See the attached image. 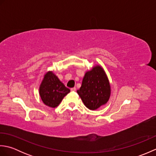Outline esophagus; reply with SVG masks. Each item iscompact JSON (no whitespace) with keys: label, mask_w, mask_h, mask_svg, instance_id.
Here are the masks:
<instances>
[{"label":"esophagus","mask_w":156,"mask_h":156,"mask_svg":"<svg viewBox=\"0 0 156 156\" xmlns=\"http://www.w3.org/2000/svg\"><path fill=\"white\" fill-rule=\"evenodd\" d=\"M70 90L72 91V92H75L76 90V88L74 87V88H72L71 89H70Z\"/></svg>","instance_id":"34e87169"}]
</instances>
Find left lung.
Returning a JSON list of instances; mask_svg holds the SVG:
<instances>
[{
  "mask_svg": "<svg viewBox=\"0 0 156 156\" xmlns=\"http://www.w3.org/2000/svg\"><path fill=\"white\" fill-rule=\"evenodd\" d=\"M77 93L84 105L90 110H96L107 103L110 98L111 86L101 66H96L86 72Z\"/></svg>",
  "mask_w": 156,
  "mask_h": 156,
  "instance_id": "obj_1",
  "label": "left lung"
}]
</instances>
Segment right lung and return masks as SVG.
<instances>
[{
	"label": "right lung",
	"instance_id": "obj_1",
	"mask_svg": "<svg viewBox=\"0 0 156 156\" xmlns=\"http://www.w3.org/2000/svg\"><path fill=\"white\" fill-rule=\"evenodd\" d=\"M70 90L52 72H48L39 87V95L43 102L49 107L55 108L60 103L62 99Z\"/></svg>",
	"mask_w": 156,
	"mask_h": 156
}]
</instances>
